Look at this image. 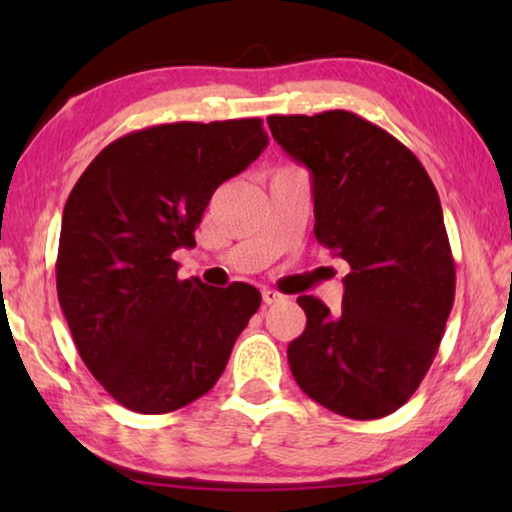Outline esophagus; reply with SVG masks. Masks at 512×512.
Segmentation results:
<instances>
[{
  "label": "esophagus",
  "mask_w": 512,
  "mask_h": 512,
  "mask_svg": "<svg viewBox=\"0 0 512 512\" xmlns=\"http://www.w3.org/2000/svg\"><path fill=\"white\" fill-rule=\"evenodd\" d=\"M279 300H284L282 293L270 291V289L263 291V303H265V305H275V303H279Z\"/></svg>",
  "instance_id": "esophagus-1"
}]
</instances>
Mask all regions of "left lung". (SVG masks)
I'll use <instances>...</instances> for the list:
<instances>
[{
	"mask_svg": "<svg viewBox=\"0 0 512 512\" xmlns=\"http://www.w3.org/2000/svg\"><path fill=\"white\" fill-rule=\"evenodd\" d=\"M275 142L312 174L314 235L345 258L342 310L300 296L289 366L312 401L380 419L415 394L454 303V258L436 186L415 153L352 111L268 116Z\"/></svg>",
	"mask_w": 512,
	"mask_h": 512,
	"instance_id": "8db88e82",
	"label": "left lung"
}]
</instances>
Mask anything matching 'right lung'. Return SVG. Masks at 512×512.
Segmentation results:
<instances>
[{
    "label": "right lung",
    "mask_w": 512,
    "mask_h": 512,
    "mask_svg": "<svg viewBox=\"0 0 512 512\" xmlns=\"http://www.w3.org/2000/svg\"><path fill=\"white\" fill-rule=\"evenodd\" d=\"M261 118L165 123L97 153L62 212L60 307L95 380L123 408L165 415L205 396L261 305L254 286L179 279L172 254L223 181L261 156Z\"/></svg>",
    "instance_id": "right-lung-1"
}]
</instances>
